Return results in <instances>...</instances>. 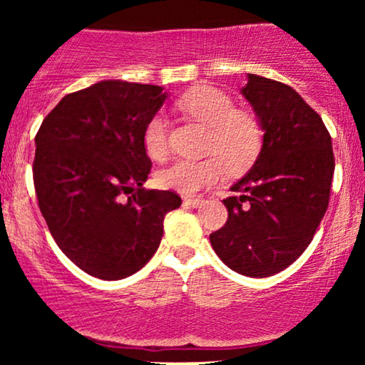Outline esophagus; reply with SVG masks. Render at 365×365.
<instances>
[{"label": "esophagus", "instance_id": "34e87169", "mask_svg": "<svg viewBox=\"0 0 365 365\" xmlns=\"http://www.w3.org/2000/svg\"><path fill=\"white\" fill-rule=\"evenodd\" d=\"M183 202H185L187 206H192V207H199L200 204L204 202V199H202V197H185V199H183Z\"/></svg>", "mask_w": 365, "mask_h": 365}]
</instances>
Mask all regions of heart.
Masks as SVG:
<instances>
[{
	"label": "heart",
	"instance_id": "obj_1",
	"mask_svg": "<svg viewBox=\"0 0 365 365\" xmlns=\"http://www.w3.org/2000/svg\"><path fill=\"white\" fill-rule=\"evenodd\" d=\"M178 110L209 128L206 153L202 159H178L173 165L159 170V187L194 194L212 185L223 175L225 166L230 173H240L254 163L262 145L261 121L254 113L235 110L233 99L226 92L211 86H199L187 91L177 101ZM145 153L154 161L168 156V123L165 115L156 113L145 123L142 133Z\"/></svg>",
	"mask_w": 365,
	"mask_h": 365
}]
</instances>
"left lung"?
I'll list each match as a JSON object with an SVG mask.
<instances>
[{
  "mask_svg": "<svg viewBox=\"0 0 365 365\" xmlns=\"http://www.w3.org/2000/svg\"><path fill=\"white\" fill-rule=\"evenodd\" d=\"M242 94L261 121L262 149L230 188L228 220L209 240L233 271L264 278L295 262L312 242L328 209L334 154L322 118L290 86L249 73Z\"/></svg>",
  "mask_w": 365,
  "mask_h": 365,
  "instance_id": "left-lung-1",
  "label": "left lung"
}]
</instances>
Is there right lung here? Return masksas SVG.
<instances>
[{
    "instance_id": "obj_1",
    "label": "right lung",
    "mask_w": 365,
    "mask_h": 365,
    "mask_svg": "<svg viewBox=\"0 0 365 365\" xmlns=\"http://www.w3.org/2000/svg\"><path fill=\"white\" fill-rule=\"evenodd\" d=\"M163 87L103 81L66 94L43 120L32 165L39 209L61 252L94 278L121 279L158 250L182 199L148 190L145 123Z\"/></svg>"
}]
</instances>
